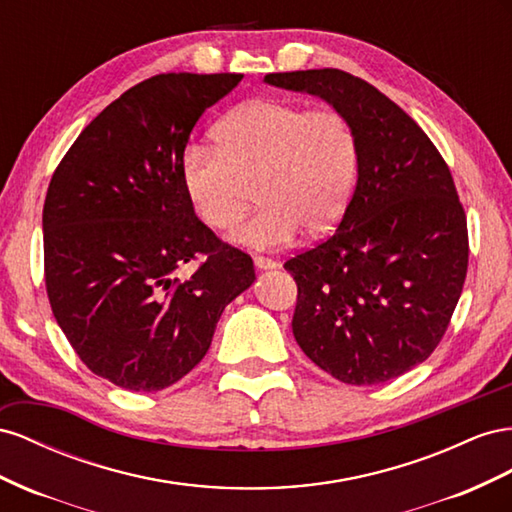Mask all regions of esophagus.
<instances>
[{"label":"esophagus","mask_w":512,"mask_h":512,"mask_svg":"<svg viewBox=\"0 0 512 512\" xmlns=\"http://www.w3.org/2000/svg\"><path fill=\"white\" fill-rule=\"evenodd\" d=\"M255 268L257 270H274L276 268V261L274 259H268V257H261V255H255Z\"/></svg>","instance_id":"34e87169"}]
</instances>
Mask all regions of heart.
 <instances>
[{"label": "heart", "mask_w": 512, "mask_h": 512, "mask_svg": "<svg viewBox=\"0 0 512 512\" xmlns=\"http://www.w3.org/2000/svg\"><path fill=\"white\" fill-rule=\"evenodd\" d=\"M216 145L188 143L182 184L203 225L227 231L255 197L259 210L233 242L272 251L304 229L319 236L339 223L358 175V141L339 111L285 100H253L214 128Z\"/></svg>", "instance_id": "heart-1"}]
</instances>
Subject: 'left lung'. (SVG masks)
<instances>
[{
	"label": "left lung",
	"instance_id": "obj_1",
	"mask_svg": "<svg viewBox=\"0 0 512 512\" xmlns=\"http://www.w3.org/2000/svg\"><path fill=\"white\" fill-rule=\"evenodd\" d=\"M319 96L358 141V180L337 231L285 270L298 283L291 330L343 384H384L442 341L467 272V221L440 152L410 115L337 68L266 75Z\"/></svg>",
	"mask_w": 512,
	"mask_h": 512
}]
</instances>
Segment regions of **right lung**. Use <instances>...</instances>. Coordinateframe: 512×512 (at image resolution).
I'll list each match as a JSON object with an SVG mask.
<instances>
[{"instance_id":"right-lung-1","label":"right lung","mask_w":512,"mask_h":512,"mask_svg":"<svg viewBox=\"0 0 512 512\" xmlns=\"http://www.w3.org/2000/svg\"><path fill=\"white\" fill-rule=\"evenodd\" d=\"M242 75L171 72L130 87L83 128L55 169L45 281L68 343L96 375L158 392L193 371L225 306L253 285V259L203 225L182 154L203 111ZM207 261L186 282L174 270Z\"/></svg>"}]
</instances>
